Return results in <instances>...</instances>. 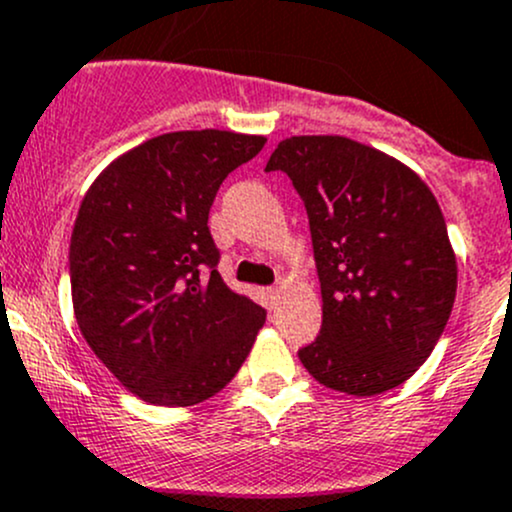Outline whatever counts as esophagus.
<instances>
[{"instance_id": "esophagus-1", "label": "esophagus", "mask_w": 512, "mask_h": 512, "mask_svg": "<svg viewBox=\"0 0 512 512\" xmlns=\"http://www.w3.org/2000/svg\"><path fill=\"white\" fill-rule=\"evenodd\" d=\"M262 294H265L267 304H270V309H272V307H275L277 297H280V289H277V287H267V289H262Z\"/></svg>"}]
</instances>
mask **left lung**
<instances>
[{
  "label": "left lung",
  "mask_w": 512,
  "mask_h": 512,
  "mask_svg": "<svg viewBox=\"0 0 512 512\" xmlns=\"http://www.w3.org/2000/svg\"><path fill=\"white\" fill-rule=\"evenodd\" d=\"M282 170L309 215L322 329L299 349L327 389L376 396L428 359L456 302L458 265L436 195L401 160L344 136H292Z\"/></svg>",
  "instance_id": "left-lung-1"
}]
</instances>
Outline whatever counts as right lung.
Returning a JSON list of instances; mask_svg holds the SVG:
<instances>
[{"instance_id": "right-lung-1", "label": "right lung", "mask_w": 512, "mask_h": 512, "mask_svg": "<svg viewBox=\"0 0 512 512\" xmlns=\"http://www.w3.org/2000/svg\"><path fill=\"white\" fill-rule=\"evenodd\" d=\"M265 141L218 128L163 133L108 163L81 200L69 245L76 324L148 404L218 394L265 324V309L215 270L208 227L220 183Z\"/></svg>"}]
</instances>
